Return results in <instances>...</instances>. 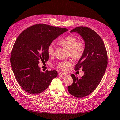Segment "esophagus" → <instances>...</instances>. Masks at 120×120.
Listing matches in <instances>:
<instances>
[{"instance_id": "1", "label": "esophagus", "mask_w": 120, "mask_h": 120, "mask_svg": "<svg viewBox=\"0 0 120 120\" xmlns=\"http://www.w3.org/2000/svg\"><path fill=\"white\" fill-rule=\"evenodd\" d=\"M59 75H61V76H65L67 75V74L65 73H63V72H60L59 73Z\"/></svg>"}]
</instances>
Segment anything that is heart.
I'll use <instances>...</instances> for the list:
<instances>
[{
    "mask_svg": "<svg viewBox=\"0 0 120 120\" xmlns=\"http://www.w3.org/2000/svg\"><path fill=\"white\" fill-rule=\"evenodd\" d=\"M60 44L64 47L69 50V55L75 59H79L83 54L85 47L82 41H77L75 37L72 36H67L60 39L59 41ZM55 45L53 43L49 45L48 48V53L49 56H53L54 54ZM71 65V62L68 61L59 62L58 64V67L62 70H65L68 67Z\"/></svg>",
    "mask_w": 120,
    "mask_h": 120,
    "instance_id": "b5f03b06",
    "label": "heart"
}]
</instances>
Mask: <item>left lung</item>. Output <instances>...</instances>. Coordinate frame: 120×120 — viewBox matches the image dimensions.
<instances>
[{
    "label": "left lung",
    "mask_w": 120,
    "mask_h": 120,
    "mask_svg": "<svg viewBox=\"0 0 120 120\" xmlns=\"http://www.w3.org/2000/svg\"><path fill=\"white\" fill-rule=\"evenodd\" d=\"M70 32L79 33L85 41L84 52L75 67L82 68L84 75L78 78L71 75L73 83L68 87L70 94L81 98L93 92L100 82L107 65V52L100 36L88 27H76Z\"/></svg>",
    "instance_id": "obj_1"
}]
</instances>
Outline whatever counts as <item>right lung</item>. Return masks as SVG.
<instances>
[{
    "mask_svg": "<svg viewBox=\"0 0 120 120\" xmlns=\"http://www.w3.org/2000/svg\"><path fill=\"white\" fill-rule=\"evenodd\" d=\"M68 31L44 24L31 26L18 37L12 49L11 64L15 77L23 89L31 94L44 91L58 73L55 70L41 71L39 61L49 59V45Z\"/></svg>",
    "mask_w": 120,
    "mask_h": 120,
    "instance_id": "1",
    "label": "right lung"
}]
</instances>
